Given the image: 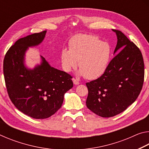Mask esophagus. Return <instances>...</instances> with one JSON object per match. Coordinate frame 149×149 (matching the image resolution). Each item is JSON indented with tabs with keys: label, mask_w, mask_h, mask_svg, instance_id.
Segmentation results:
<instances>
[{
	"label": "esophagus",
	"mask_w": 149,
	"mask_h": 149,
	"mask_svg": "<svg viewBox=\"0 0 149 149\" xmlns=\"http://www.w3.org/2000/svg\"><path fill=\"white\" fill-rule=\"evenodd\" d=\"M72 80H73V82H74V84H75V85H79V82L78 81H77V79H75V78H73L72 79Z\"/></svg>",
	"instance_id": "obj_1"
}]
</instances>
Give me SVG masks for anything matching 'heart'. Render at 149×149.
I'll list each match as a JSON object with an SVG mask.
<instances>
[{
  "mask_svg": "<svg viewBox=\"0 0 149 149\" xmlns=\"http://www.w3.org/2000/svg\"><path fill=\"white\" fill-rule=\"evenodd\" d=\"M70 49H63L60 52L62 68L69 72L77 67L79 61V74L87 79H95L101 76L109 64L112 49L110 45L102 42L93 35L79 34L72 37Z\"/></svg>",
  "mask_w": 149,
  "mask_h": 149,
  "instance_id": "obj_1",
  "label": "heart"
}]
</instances>
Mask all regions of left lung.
I'll list each match as a JSON object with an SVG mask.
<instances>
[{
	"label": "left lung",
	"mask_w": 149,
	"mask_h": 149,
	"mask_svg": "<svg viewBox=\"0 0 149 149\" xmlns=\"http://www.w3.org/2000/svg\"><path fill=\"white\" fill-rule=\"evenodd\" d=\"M112 31L118 38L114 52L122 50L101 76L86 83L87 107L103 118L114 116L127 109L139 95L144 82L145 65L140 49L122 31Z\"/></svg>",
	"instance_id": "8db88e82"
}]
</instances>
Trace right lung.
Returning a JSON list of instances; mask_svg holds the SVG:
<instances>
[{"mask_svg": "<svg viewBox=\"0 0 149 149\" xmlns=\"http://www.w3.org/2000/svg\"><path fill=\"white\" fill-rule=\"evenodd\" d=\"M46 32L17 40L7 51L3 62L9 98L19 111L35 119H45L55 114L62 107L64 94L74 85L71 75L51 67L42 56V64L33 70L24 66L26 50L41 43Z\"/></svg>", "mask_w": 149, "mask_h": 149, "instance_id": "1", "label": "right lung"}]
</instances>
